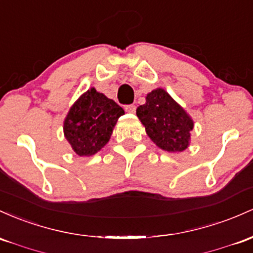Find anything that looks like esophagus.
Instances as JSON below:
<instances>
[{"instance_id":"1","label":"esophagus","mask_w":253,"mask_h":253,"mask_svg":"<svg viewBox=\"0 0 253 253\" xmlns=\"http://www.w3.org/2000/svg\"><path fill=\"white\" fill-rule=\"evenodd\" d=\"M126 111L129 112V113H135L136 106H135V105H126Z\"/></svg>"}]
</instances>
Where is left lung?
I'll list each match as a JSON object with an SVG mask.
<instances>
[{"instance_id":"8db88e82","label":"left lung","mask_w":253,"mask_h":253,"mask_svg":"<svg viewBox=\"0 0 253 253\" xmlns=\"http://www.w3.org/2000/svg\"><path fill=\"white\" fill-rule=\"evenodd\" d=\"M136 115L147 135L165 152L179 153L190 146L194 121L190 115L163 88H155L146 96Z\"/></svg>"}]
</instances>
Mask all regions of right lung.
I'll return each mask as SVG.
<instances>
[{
  "label": "right lung",
  "instance_id": "right-lung-1",
  "mask_svg": "<svg viewBox=\"0 0 253 253\" xmlns=\"http://www.w3.org/2000/svg\"><path fill=\"white\" fill-rule=\"evenodd\" d=\"M124 110L94 87L80 95L63 122L64 137L80 157L98 153L111 137Z\"/></svg>",
  "mask_w": 253,
  "mask_h": 253
}]
</instances>
